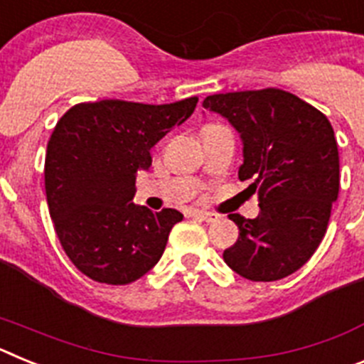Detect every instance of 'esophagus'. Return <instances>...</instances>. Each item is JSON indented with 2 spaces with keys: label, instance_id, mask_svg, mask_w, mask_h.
I'll return each instance as SVG.
<instances>
[{
  "label": "esophagus",
  "instance_id": "1",
  "mask_svg": "<svg viewBox=\"0 0 364 364\" xmlns=\"http://www.w3.org/2000/svg\"><path fill=\"white\" fill-rule=\"evenodd\" d=\"M191 215L193 217L200 218V220H204V222H215L218 218L217 213H211V211H202V210H193Z\"/></svg>",
  "mask_w": 364,
  "mask_h": 364
}]
</instances>
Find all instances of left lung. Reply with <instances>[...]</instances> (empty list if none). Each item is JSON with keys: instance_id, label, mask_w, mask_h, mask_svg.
Segmentation results:
<instances>
[{"instance_id": "8db88e82", "label": "left lung", "mask_w": 364, "mask_h": 364, "mask_svg": "<svg viewBox=\"0 0 364 364\" xmlns=\"http://www.w3.org/2000/svg\"><path fill=\"white\" fill-rule=\"evenodd\" d=\"M202 105L240 134L239 178L253 180L250 188L259 191V217L230 215L240 233L224 262L255 282L288 277L319 247L339 195L332 124L314 105L273 87L208 96Z\"/></svg>"}]
</instances>
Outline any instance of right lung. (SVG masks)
<instances>
[{
    "label": "right lung",
    "mask_w": 364,
    "mask_h": 364,
    "mask_svg": "<svg viewBox=\"0 0 364 364\" xmlns=\"http://www.w3.org/2000/svg\"><path fill=\"white\" fill-rule=\"evenodd\" d=\"M197 102L102 100L74 105L60 118L47 144L45 193L58 239L83 275L129 284L160 260L184 215L134 204V182L151 167V147L184 124Z\"/></svg>",
    "instance_id": "1"
}]
</instances>
